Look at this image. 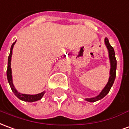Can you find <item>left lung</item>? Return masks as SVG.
<instances>
[{"mask_svg":"<svg viewBox=\"0 0 129 129\" xmlns=\"http://www.w3.org/2000/svg\"><path fill=\"white\" fill-rule=\"evenodd\" d=\"M105 44L108 52L109 59H110V77L108 83L106 84L105 86L103 89V90L101 91L98 96L93 97V98H86L84 100L88 101V102H96L97 101H99L103 98H104L110 91L111 87L113 85V83L115 82V77H116V69H117V60L115 58V50L113 47L110 45L109 43L108 39L107 38H105Z\"/></svg>","mask_w":129,"mask_h":129,"instance_id":"8db88e82","label":"left lung"}]
</instances>
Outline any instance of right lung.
<instances>
[{"mask_svg": "<svg viewBox=\"0 0 129 129\" xmlns=\"http://www.w3.org/2000/svg\"><path fill=\"white\" fill-rule=\"evenodd\" d=\"M16 43V41L14 42L11 46L10 48V53L9 54L8 56V69H7V77H8V83L10 86L12 92L14 93V95L17 97L18 99H20L21 101H24L26 102H35L37 101H39L40 99L43 98V96H44L45 91H44L43 92L38 93V94H25V93H21L19 92L17 90L15 89V87L14 86L13 84V81H12V69H11V59H12V49L14 47V44Z\"/></svg>", "mask_w": 129, "mask_h": 129, "instance_id": "right-lung-1", "label": "right lung"}]
</instances>
